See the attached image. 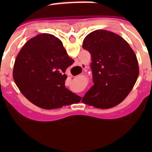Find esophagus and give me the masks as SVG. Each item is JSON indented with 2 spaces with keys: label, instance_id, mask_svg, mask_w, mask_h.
I'll return each mask as SVG.
<instances>
[{
  "label": "esophagus",
  "instance_id": "1",
  "mask_svg": "<svg viewBox=\"0 0 152 152\" xmlns=\"http://www.w3.org/2000/svg\"><path fill=\"white\" fill-rule=\"evenodd\" d=\"M80 67H81V68H82V69L84 70V72H85V71H86V68H87V67H86V64H84V63H80Z\"/></svg>",
  "mask_w": 152,
  "mask_h": 152
}]
</instances>
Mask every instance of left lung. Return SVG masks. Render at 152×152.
I'll list each match as a JSON object with an SVG mask.
<instances>
[{
  "instance_id": "obj_1",
  "label": "left lung",
  "mask_w": 152,
  "mask_h": 152,
  "mask_svg": "<svg viewBox=\"0 0 152 152\" xmlns=\"http://www.w3.org/2000/svg\"><path fill=\"white\" fill-rule=\"evenodd\" d=\"M83 49L91 56L94 85L82 102L99 109L116 107L128 96L139 77L135 52L123 37L104 29L89 33Z\"/></svg>"
}]
</instances>
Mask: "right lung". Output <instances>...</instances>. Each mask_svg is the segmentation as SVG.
<instances>
[{
    "instance_id": "right-lung-1",
    "label": "right lung",
    "mask_w": 152,
    "mask_h": 152,
    "mask_svg": "<svg viewBox=\"0 0 152 152\" xmlns=\"http://www.w3.org/2000/svg\"><path fill=\"white\" fill-rule=\"evenodd\" d=\"M74 62L59 39L42 33L28 40L18 53L13 80L23 95L37 107L61 108L81 100L64 87L65 71Z\"/></svg>"
}]
</instances>
